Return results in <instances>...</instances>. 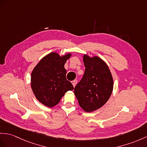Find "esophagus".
I'll use <instances>...</instances> for the list:
<instances>
[{"instance_id":"obj_1","label":"esophagus","mask_w":147,"mask_h":147,"mask_svg":"<svg viewBox=\"0 0 147 147\" xmlns=\"http://www.w3.org/2000/svg\"><path fill=\"white\" fill-rule=\"evenodd\" d=\"M71 84H72V85H73L74 87H75V86H76V84H77V81L76 80H75L71 81Z\"/></svg>"}]
</instances>
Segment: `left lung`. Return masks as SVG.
Returning <instances> with one entry per match:
<instances>
[{"mask_svg": "<svg viewBox=\"0 0 147 147\" xmlns=\"http://www.w3.org/2000/svg\"><path fill=\"white\" fill-rule=\"evenodd\" d=\"M85 67L82 80L74 88L79 105L86 112H92L104 105L112 95L113 80L107 63L97 56L85 54Z\"/></svg>", "mask_w": 147, "mask_h": 147, "instance_id": "8db88e82", "label": "left lung"}]
</instances>
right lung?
<instances>
[{
	"label": "right lung",
	"mask_w": 147,
	"mask_h": 147,
	"mask_svg": "<svg viewBox=\"0 0 147 147\" xmlns=\"http://www.w3.org/2000/svg\"><path fill=\"white\" fill-rule=\"evenodd\" d=\"M71 53L60 56L51 52L40 60L31 74V88L35 97L42 104L53 107L74 87L66 78L64 65Z\"/></svg>",
	"instance_id": "right-lung-1"
}]
</instances>
